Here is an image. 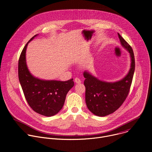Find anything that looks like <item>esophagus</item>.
<instances>
[{
  "label": "esophagus",
  "instance_id": "esophagus-1",
  "mask_svg": "<svg viewBox=\"0 0 152 152\" xmlns=\"http://www.w3.org/2000/svg\"><path fill=\"white\" fill-rule=\"evenodd\" d=\"M75 82L76 83H81V80L80 79H79L78 77H76L75 79Z\"/></svg>",
  "mask_w": 152,
  "mask_h": 152
}]
</instances>
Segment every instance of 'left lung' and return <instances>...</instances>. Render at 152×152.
I'll return each instance as SVG.
<instances>
[{
  "label": "left lung",
  "mask_w": 152,
  "mask_h": 152,
  "mask_svg": "<svg viewBox=\"0 0 152 152\" xmlns=\"http://www.w3.org/2000/svg\"><path fill=\"white\" fill-rule=\"evenodd\" d=\"M121 45L129 53L131 65L127 75L121 80L115 82L102 81L84 72L85 78V102L88 109L94 115L104 117L115 112L126 100L132 82L135 71V58L133 50L118 33Z\"/></svg>",
  "instance_id": "obj_1"
}]
</instances>
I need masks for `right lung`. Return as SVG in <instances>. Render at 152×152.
Masks as SVG:
<instances>
[{"mask_svg": "<svg viewBox=\"0 0 152 152\" xmlns=\"http://www.w3.org/2000/svg\"><path fill=\"white\" fill-rule=\"evenodd\" d=\"M25 45L18 60V79L25 99L32 109L42 115L53 116L62 109L66 95L74 86L73 79L67 81L46 80L34 77L29 71L26 61Z\"/></svg>", "mask_w": 152, "mask_h": 152, "instance_id": "1", "label": "right lung"}]
</instances>
